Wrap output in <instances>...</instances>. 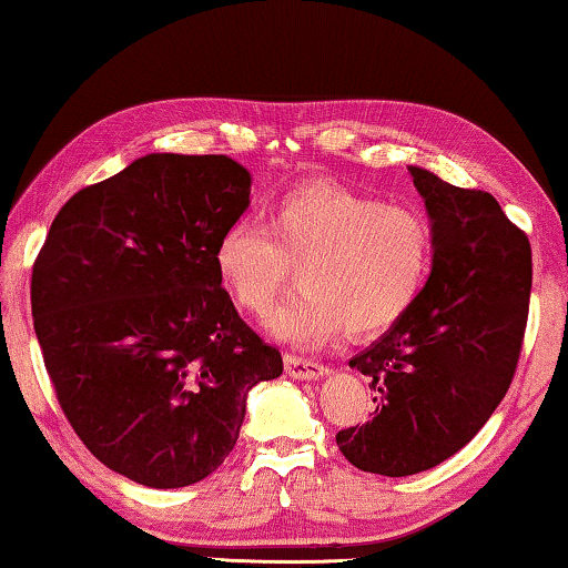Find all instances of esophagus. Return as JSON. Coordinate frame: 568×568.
I'll list each match as a JSON object with an SVG mask.
<instances>
[{"instance_id":"1","label":"esophagus","mask_w":568,"mask_h":568,"mask_svg":"<svg viewBox=\"0 0 568 568\" xmlns=\"http://www.w3.org/2000/svg\"><path fill=\"white\" fill-rule=\"evenodd\" d=\"M285 372L293 379H321L328 375V369L318 362L306 359V357H295V354H287L285 357Z\"/></svg>"}]
</instances>
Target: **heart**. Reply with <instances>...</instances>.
Listing matches in <instances>:
<instances>
[{"mask_svg":"<svg viewBox=\"0 0 568 568\" xmlns=\"http://www.w3.org/2000/svg\"><path fill=\"white\" fill-rule=\"evenodd\" d=\"M434 234L418 211L328 183L295 185L267 209V224L236 219L214 250L219 277L252 316L273 308L298 264L301 291L270 316V332L318 346L336 332L390 328L426 283Z\"/></svg>","mask_w":568,"mask_h":568,"instance_id":"1","label":"heart"}]
</instances>
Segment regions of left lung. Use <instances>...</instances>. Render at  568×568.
<instances>
[{"mask_svg":"<svg viewBox=\"0 0 568 568\" xmlns=\"http://www.w3.org/2000/svg\"><path fill=\"white\" fill-rule=\"evenodd\" d=\"M408 171L434 234L430 275L410 311L349 359L377 405L336 434L354 467L383 477L434 469L479 434L513 383L532 283L528 236L495 196Z\"/></svg>","mask_w":568,"mask_h":568,"instance_id":"8db88e82","label":"left lung"}]
</instances>
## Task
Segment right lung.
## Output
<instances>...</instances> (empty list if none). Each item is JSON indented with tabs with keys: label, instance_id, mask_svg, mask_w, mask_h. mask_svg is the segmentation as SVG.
Masks as SVG:
<instances>
[{
	"label": "right lung",
	"instance_id": "1",
	"mask_svg": "<svg viewBox=\"0 0 568 568\" xmlns=\"http://www.w3.org/2000/svg\"><path fill=\"white\" fill-rule=\"evenodd\" d=\"M250 185L226 155L150 152L68 199L32 267L58 403L89 452L138 485L175 489L216 471L252 387L283 375L214 262Z\"/></svg>",
	"mask_w": 568,
	"mask_h": 568
}]
</instances>
